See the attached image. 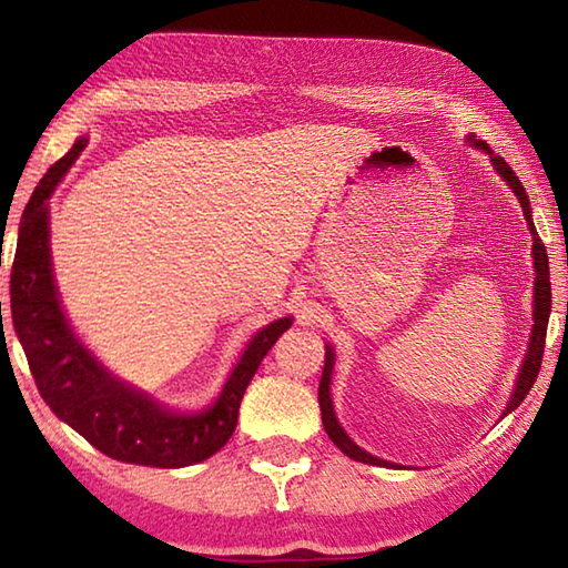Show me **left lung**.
Instances as JSON below:
<instances>
[{
  "label": "left lung",
  "instance_id": "1",
  "mask_svg": "<svg viewBox=\"0 0 568 568\" xmlns=\"http://www.w3.org/2000/svg\"><path fill=\"white\" fill-rule=\"evenodd\" d=\"M470 142L478 150H484L491 155L494 168L498 170V175H501L508 187L516 192V197L521 200V207H524V215H526V223L531 227V235H534V267H536V287H534V331H531V343H528V353H526V361L521 365V376L516 381V390L511 400H508V408L506 413H511L518 403L526 398V393L531 390L534 381L538 376V368H541V358H544V345H546V325H549V313H551V281H549V255H546V247L541 240L536 235V227H534V220H531V207H528V195L521 182H518L516 172L508 168V162L501 155H494L491 148L486 145L484 140H476V138H468ZM331 373H333V351L328 348L325 351V368H323V376H321V386H318V403H321V416H323V426H325V434L333 440L335 446H338L345 456L353 458V460H361V464H371V466H390L388 460H381L376 456L365 454L358 446L353 444V440L343 434V428L338 426V418H335L333 413V400H331ZM504 413V416H506Z\"/></svg>",
  "mask_w": 568,
  "mask_h": 568
}]
</instances>
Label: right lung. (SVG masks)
Here are the masks:
<instances>
[{"instance_id": "right-lung-1", "label": "right lung", "mask_w": 568, "mask_h": 568, "mask_svg": "<svg viewBox=\"0 0 568 568\" xmlns=\"http://www.w3.org/2000/svg\"><path fill=\"white\" fill-rule=\"evenodd\" d=\"M84 145L88 140H77L72 150L44 172L24 207L9 277L14 331L47 406L104 456L155 468L200 464L233 436L247 383L275 341L291 328V318L271 323L250 341L217 403L205 413L178 416L114 381L72 335L52 281L47 197Z\"/></svg>"}]
</instances>
